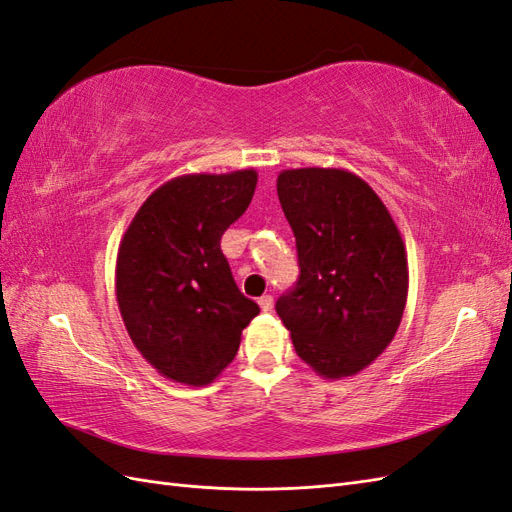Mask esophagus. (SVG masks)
Masks as SVG:
<instances>
[{"mask_svg": "<svg viewBox=\"0 0 512 512\" xmlns=\"http://www.w3.org/2000/svg\"><path fill=\"white\" fill-rule=\"evenodd\" d=\"M259 307H261V311H272V305H274V300H272V296L270 294H266V296H261L259 300Z\"/></svg>", "mask_w": 512, "mask_h": 512, "instance_id": "34e87169", "label": "esophagus"}]
</instances>
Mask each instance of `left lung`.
Returning a JSON list of instances; mask_svg holds the SVG:
<instances>
[{
	"label": "left lung",
	"mask_w": 512,
	"mask_h": 512,
	"mask_svg": "<svg viewBox=\"0 0 512 512\" xmlns=\"http://www.w3.org/2000/svg\"><path fill=\"white\" fill-rule=\"evenodd\" d=\"M300 277L277 300L296 355L322 378H346L383 355L409 294L402 235L368 183L344 168L277 177Z\"/></svg>",
	"instance_id": "8db88e82"
}]
</instances>
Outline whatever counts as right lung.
<instances>
[{
	"mask_svg": "<svg viewBox=\"0 0 512 512\" xmlns=\"http://www.w3.org/2000/svg\"><path fill=\"white\" fill-rule=\"evenodd\" d=\"M255 186V168L175 177L151 192L123 233L116 303L131 342L170 381L212 383L259 313L220 251Z\"/></svg>",
	"mask_w": 512,
	"mask_h": 512,
	"instance_id": "obj_1",
	"label": "right lung"
}]
</instances>
